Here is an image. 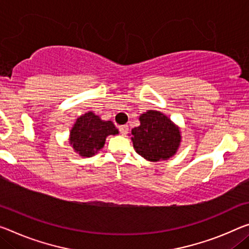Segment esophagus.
Instances as JSON below:
<instances>
[{
	"mask_svg": "<svg viewBox=\"0 0 249 249\" xmlns=\"http://www.w3.org/2000/svg\"><path fill=\"white\" fill-rule=\"evenodd\" d=\"M119 130H120V133L122 136H125L128 133V131H129V127L127 124H124V125H120L119 127Z\"/></svg>",
	"mask_w": 249,
	"mask_h": 249,
	"instance_id": "1",
	"label": "esophagus"
}]
</instances>
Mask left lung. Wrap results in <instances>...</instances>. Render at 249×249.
<instances>
[{
    "label": "left lung",
    "instance_id": "left-lung-1",
    "mask_svg": "<svg viewBox=\"0 0 249 249\" xmlns=\"http://www.w3.org/2000/svg\"><path fill=\"white\" fill-rule=\"evenodd\" d=\"M140 125L131 130L133 148L148 161L168 160L177 154L181 142V131L162 112L148 110L139 117Z\"/></svg>",
    "mask_w": 249,
    "mask_h": 249
}]
</instances>
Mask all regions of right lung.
I'll return each instance as SVG.
<instances>
[{
    "mask_svg": "<svg viewBox=\"0 0 249 249\" xmlns=\"http://www.w3.org/2000/svg\"><path fill=\"white\" fill-rule=\"evenodd\" d=\"M119 133L112 121H105L93 111L80 116L72 125L69 143L82 158H89L100 151L108 136Z\"/></svg>",
    "mask_w": 249,
    "mask_h": 249,
    "instance_id": "add662e5",
    "label": "right lung"
}]
</instances>
